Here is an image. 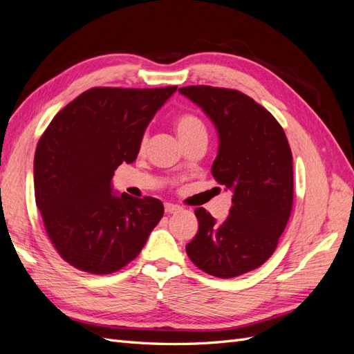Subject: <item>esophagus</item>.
Returning a JSON list of instances; mask_svg holds the SVG:
<instances>
[{
	"instance_id": "1",
	"label": "esophagus",
	"mask_w": 354,
	"mask_h": 354,
	"mask_svg": "<svg viewBox=\"0 0 354 354\" xmlns=\"http://www.w3.org/2000/svg\"><path fill=\"white\" fill-rule=\"evenodd\" d=\"M164 208H165L167 214H174V212H178L181 209V207L174 205V203H169V202L164 203Z\"/></svg>"
}]
</instances>
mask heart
I'll return each mask as SVG.
<instances>
[{
    "label": "heart",
    "instance_id": "obj_1",
    "mask_svg": "<svg viewBox=\"0 0 354 354\" xmlns=\"http://www.w3.org/2000/svg\"><path fill=\"white\" fill-rule=\"evenodd\" d=\"M176 131L180 137L181 143L190 140V138L198 137L205 134L207 136V130L205 125L199 120V118L194 113H181L177 116L176 120ZM147 142V136L145 134L142 138V147L146 145Z\"/></svg>",
    "mask_w": 354,
    "mask_h": 354
}]
</instances>
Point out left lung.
<instances>
[{
    "label": "left lung",
    "mask_w": 354,
    "mask_h": 354,
    "mask_svg": "<svg viewBox=\"0 0 354 354\" xmlns=\"http://www.w3.org/2000/svg\"><path fill=\"white\" fill-rule=\"evenodd\" d=\"M178 91L216 125L220 145L211 173L233 192L223 223L196 208L199 229L186 245L189 259L221 279L259 269L274 252L292 209V153L283 128L238 90L190 85Z\"/></svg>",
    "instance_id": "obj_1"
}]
</instances>
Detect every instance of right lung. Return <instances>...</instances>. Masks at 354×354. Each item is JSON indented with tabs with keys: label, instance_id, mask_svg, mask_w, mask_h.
Returning a JSON list of instances; mask_svg holds the SVG:
<instances>
[{
	"label": "right lung",
	"instance_id": "obj_1",
	"mask_svg": "<svg viewBox=\"0 0 354 354\" xmlns=\"http://www.w3.org/2000/svg\"><path fill=\"white\" fill-rule=\"evenodd\" d=\"M176 90L90 88L41 136L34 159L37 207L53 246L75 269H122L162 218V202L116 196L112 177L122 162H134L146 127Z\"/></svg>",
	"mask_w": 354,
	"mask_h": 354
}]
</instances>
